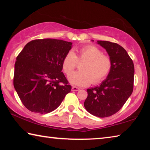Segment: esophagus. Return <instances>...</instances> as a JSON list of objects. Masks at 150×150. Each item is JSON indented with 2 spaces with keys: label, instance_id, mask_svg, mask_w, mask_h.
Wrapping results in <instances>:
<instances>
[{
  "label": "esophagus",
  "instance_id": "obj_1",
  "mask_svg": "<svg viewBox=\"0 0 150 150\" xmlns=\"http://www.w3.org/2000/svg\"><path fill=\"white\" fill-rule=\"evenodd\" d=\"M79 90H80V88L77 87H75V86H74V87H72V91H78Z\"/></svg>",
  "mask_w": 150,
  "mask_h": 150
}]
</instances>
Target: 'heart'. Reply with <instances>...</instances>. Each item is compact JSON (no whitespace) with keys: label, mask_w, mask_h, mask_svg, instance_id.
<instances>
[{"label":"heart","mask_w":150,"mask_h":150,"mask_svg":"<svg viewBox=\"0 0 150 150\" xmlns=\"http://www.w3.org/2000/svg\"><path fill=\"white\" fill-rule=\"evenodd\" d=\"M84 62L80 66L79 71L69 76V81L73 85L81 87L89 85L91 83L98 84L103 81L112 69V61L107 55L103 54L99 48L87 45L78 50L76 55L70 51L65 55L62 62L64 73L69 75L77 65V62Z\"/></svg>","instance_id":"b5f03b06"}]
</instances>
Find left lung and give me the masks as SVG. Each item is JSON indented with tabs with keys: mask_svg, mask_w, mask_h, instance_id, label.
Instances as JSON below:
<instances>
[{
	"mask_svg": "<svg viewBox=\"0 0 150 150\" xmlns=\"http://www.w3.org/2000/svg\"><path fill=\"white\" fill-rule=\"evenodd\" d=\"M98 44L108 52L112 61V69L100 86L87 89L84 106L91 115L105 118L120 110L132 93L134 65L120 45L108 41H98Z\"/></svg>",
	"mask_w": 150,
	"mask_h": 150,
	"instance_id": "1",
	"label": "left lung"
}]
</instances>
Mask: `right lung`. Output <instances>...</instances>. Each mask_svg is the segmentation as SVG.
Returning <instances> with one entry per match:
<instances>
[{"label":"right lung","mask_w":150,"mask_h":150,"mask_svg":"<svg viewBox=\"0 0 150 150\" xmlns=\"http://www.w3.org/2000/svg\"><path fill=\"white\" fill-rule=\"evenodd\" d=\"M71 45L62 40H34L28 43L17 56L14 87L29 110L50 112L70 93L71 86L62 71L63 59Z\"/></svg>","instance_id":"1"}]
</instances>
